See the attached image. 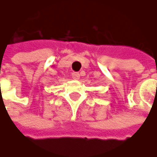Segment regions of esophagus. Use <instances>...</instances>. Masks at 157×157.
Here are the masks:
<instances>
[{
    "instance_id": "esophagus-1",
    "label": "esophagus",
    "mask_w": 157,
    "mask_h": 157,
    "mask_svg": "<svg viewBox=\"0 0 157 157\" xmlns=\"http://www.w3.org/2000/svg\"><path fill=\"white\" fill-rule=\"evenodd\" d=\"M79 78H80L79 73H78V72H74V73H72V78H73V79L78 80V79H79Z\"/></svg>"
}]
</instances>
